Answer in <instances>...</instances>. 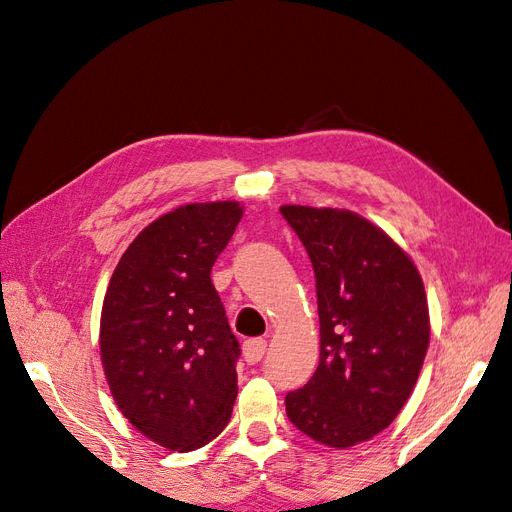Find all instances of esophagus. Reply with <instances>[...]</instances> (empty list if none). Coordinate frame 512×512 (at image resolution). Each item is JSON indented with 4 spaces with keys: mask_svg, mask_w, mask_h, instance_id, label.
<instances>
[{
    "mask_svg": "<svg viewBox=\"0 0 512 512\" xmlns=\"http://www.w3.org/2000/svg\"><path fill=\"white\" fill-rule=\"evenodd\" d=\"M265 350H267L265 339H260V337L247 339V342L243 344V359L250 363V365H254V363H258L262 359V354H265Z\"/></svg>",
    "mask_w": 512,
    "mask_h": 512,
    "instance_id": "obj_1",
    "label": "esophagus"
}]
</instances>
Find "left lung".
<instances>
[{
    "mask_svg": "<svg viewBox=\"0 0 512 512\" xmlns=\"http://www.w3.org/2000/svg\"><path fill=\"white\" fill-rule=\"evenodd\" d=\"M312 260L320 363L286 395L290 423L348 448L389 427L406 406L429 346L427 294L412 258L359 213L284 205Z\"/></svg>",
    "mask_w": 512,
    "mask_h": 512,
    "instance_id": "left-lung-1",
    "label": "left lung"
}]
</instances>
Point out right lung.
I'll return each instance as SVG.
<instances>
[{
    "label": "right lung",
    "mask_w": 512,
    "mask_h": 512,
    "mask_svg": "<svg viewBox=\"0 0 512 512\" xmlns=\"http://www.w3.org/2000/svg\"><path fill=\"white\" fill-rule=\"evenodd\" d=\"M243 207L192 203L138 232L108 282L100 356L117 408L145 438L188 453L218 438L237 399L239 342L211 267Z\"/></svg>",
    "instance_id": "obj_1"
}]
</instances>
